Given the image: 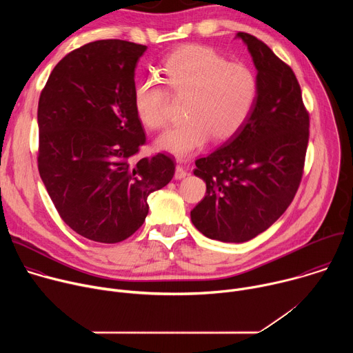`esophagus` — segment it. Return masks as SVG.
I'll use <instances>...</instances> for the list:
<instances>
[{"label":"esophagus","instance_id":"1","mask_svg":"<svg viewBox=\"0 0 353 353\" xmlns=\"http://www.w3.org/2000/svg\"><path fill=\"white\" fill-rule=\"evenodd\" d=\"M185 176H187V170H185L183 166L177 165V166H176V172H174V179H176V180H181V179H184Z\"/></svg>","mask_w":353,"mask_h":353}]
</instances>
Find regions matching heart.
Masks as SVG:
<instances>
[{
	"label": "heart",
	"instance_id": "1",
	"mask_svg": "<svg viewBox=\"0 0 353 353\" xmlns=\"http://www.w3.org/2000/svg\"><path fill=\"white\" fill-rule=\"evenodd\" d=\"M159 79L176 97H184L181 124L157 139V148L180 159L188 158L212 137L223 142L237 135L253 116L260 96L257 74L229 63L214 48L188 44L169 54L158 68ZM154 78L134 89V110L139 121L158 130L168 124L170 94Z\"/></svg>",
	"mask_w": 353,
	"mask_h": 353
}]
</instances>
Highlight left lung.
Instances as JSON below:
<instances>
[{
    "mask_svg": "<svg viewBox=\"0 0 353 353\" xmlns=\"http://www.w3.org/2000/svg\"><path fill=\"white\" fill-rule=\"evenodd\" d=\"M253 57L260 96L243 130L205 158L194 174L207 184L204 199L191 211L204 236L243 243L267 230L290 205L303 176L309 142V113L289 65L244 32Z\"/></svg>",
    "mask_w": 353,
    "mask_h": 353,
    "instance_id": "obj_1",
    "label": "left lung"
}]
</instances>
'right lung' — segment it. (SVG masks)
<instances>
[{"label": "right lung", "mask_w": 353, "mask_h": 353, "mask_svg": "<svg viewBox=\"0 0 353 353\" xmlns=\"http://www.w3.org/2000/svg\"><path fill=\"white\" fill-rule=\"evenodd\" d=\"M145 50L117 39L88 43L54 67L39 99L40 177L61 219L97 243L134 234L149 194L174 176L165 154L134 161L146 141L132 102Z\"/></svg>", "instance_id": "obj_1"}]
</instances>
